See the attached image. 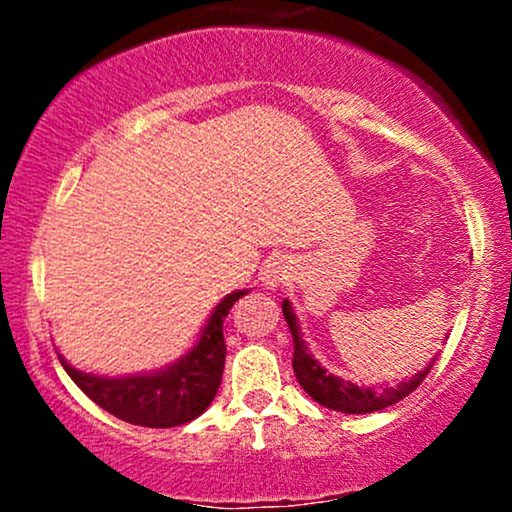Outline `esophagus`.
I'll use <instances>...</instances> for the list:
<instances>
[{
  "label": "esophagus",
  "instance_id": "esophagus-1",
  "mask_svg": "<svg viewBox=\"0 0 512 512\" xmlns=\"http://www.w3.org/2000/svg\"><path fill=\"white\" fill-rule=\"evenodd\" d=\"M286 264L284 262H269L267 264V269H264V284L267 286H272V289H276V286L279 284H284V279H286Z\"/></svg>",
  "mask_w": 512,
  "mask_h": 512
}]
</instances>
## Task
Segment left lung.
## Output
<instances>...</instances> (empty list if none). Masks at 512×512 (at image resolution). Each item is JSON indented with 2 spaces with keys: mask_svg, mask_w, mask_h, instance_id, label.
Listing matches in <instances>:
<instances>
[{
  "mask_svg": "<svg viewBox=\"0 0 512 512\" xmlns=\"http://www.w3.org/2000/svg\"><path fill=\"white\" fill-rule=\"evenodd\" d=\"M286 322H289V330L293 337V373L301 387L308 392L315 402H320L322 407L342 411V414H370V411H380L397 404L399 399H404L416 390L426 380L428 370L433 368L426 366L424 370L414 375L411 380H402L397 387H385V390H370V387H358L349 380L337 378V375L327 373V368H322L315 361L313 354H308V346L301 339V330H298L296 313H293L291 303H281Z\"/></svg>",
  "mask_w": 512,
  "mask_h": 512,
  "instance_id": "left-lung-1",
  "label": "left lung"
}]
</instances>
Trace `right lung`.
I'll use <instances>...</instances> for the list:
<instances>
[{
	"instance_id": "obj_1",
	"label": "right lung",
	"mask_w": 512,
	"mask_h": 512,
	"mask_svg": "<svg viewBox=\"0 0 512 512\" xmlns=\"http://www.w3.org/2000/svg\"><path fill=\"white\" fill-rule=\"evenodd\" d=\"M245 293L248 291L228 293L209 315L197 344L173 366L158 373L103 378V375L81 373L69 366L62 356L60 363L88 399H93L98 407L117 419L146 428L182 426L197 419L219 390L223 363H226L223 317Z\"/></svg>"
}]
</instances>
